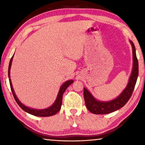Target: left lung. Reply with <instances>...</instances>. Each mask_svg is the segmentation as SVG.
<instances>
[{
    "label": "left lung",
    "instance_id": "1",
    "mask_svg": "<svg viewBox=\"0 0 145 145\" xmlns=\"http://www.w3.org/2000/svg\"><path fill=\"white\" fill-rule=\"evenodd\" d=\"M129 41L132 48L133 66H132V72L130 75L128 84L119 96L109 101H100L93 96L89 90L84 88V98L86 106L88 111L92 113L95 114H105L117 111L118 109L123 107L131 97L138 77L139 65L134 44L131 40H129Z\"/></svg>",
    "mask_w": 145,
    "mask_h": 145
}]
</instances>
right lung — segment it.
Instances as JSON below:
<instances>
[{
  "mask_svg": "<svg viewBox=\"0 0 145 145\" xmlns=\"http://www.w3.org/2000/svg\"><path fill=\"white\" fill-rule=\"evenodd\" d=\"M13 56H14V54L13 56H12V57L11 58L10 62H9V64L8 77H9V84H10L11 91H12V93H13V97L14 98V99H15L17 104H18L19 106L24 111H25L26 112H27V113H29L32 115H34V116H41V117H46V116H53V115H54L56 113H57V112L60 111L61 105H62V99H63V93H65V90L67 89V88L69 86L70 84H72V83L73 82V80H67V81H66L65 82H64L63 84L61 85L55 102H54V104L49 107L46 108V109H34V108L27 107L25 105L23 104L20 101L19 99L17 98L15 93H14L13 86H12L11 80L10 78V70H11V63H12V61H13Z\"/></svg>",
  "mask_w": 145,
  "mask_h": 145,
  "instance_id": "add662e5",
  "label": "right lung"
}]
</instances>
